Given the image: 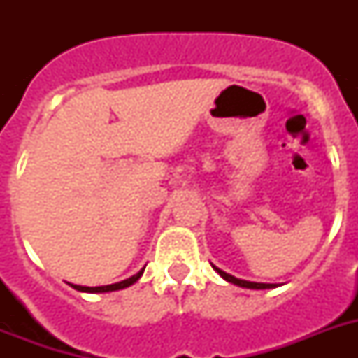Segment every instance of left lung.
<instances>
[{"label": "left lung", "mask_w": 358, "mask_h": 358, "mask_svg": "<svg viewBox=\"0 0 358 358\" xmlns=\"http://www.w3.org/2000/svg\"><path fill=\"white\" fill-rule=\"evenodd\" d=\"M213 268L215 271H217L218 274H220V276L224 278V280L226 281H229V283H233V285H238V287H245V289H274V283H255V281H245V280H238V278H235V276H231V274H227V273H224V271H220V268L218 267H215L213 265Z\"/></svg>", "instance_id": "obj_1"}]
</instances>
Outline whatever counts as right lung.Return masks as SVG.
I'll return each instance as SVG.
<instances>
[{"label": "right lung", "mask_w": 358, "mask_h": 358, "mask_svg": "<svg viewBox=\"0 0 358 358\" xmlns=\"http://www.w3.org/2000/svg\"><path fill=\"white\" fill-rule=\"evenodd\" d=\"M145 268H141L140 273L131 276L129 280H123L120 283H113V285H106V287H82V285H71L75 290H80V292H113V290H120V289H125V287H131L132 283L140 280L141 274H143Z\"/></svg>", "instance_id": "add662e5"}]
</instances>
